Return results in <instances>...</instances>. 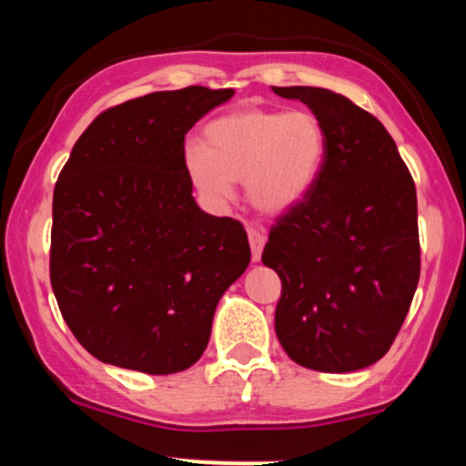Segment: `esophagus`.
<instances>
[{"label": "esophagus", "mask_w": 466, "mask_h": 466, "mask_svg": "<svg viewBox=\"0 0 466 466\" xmlns=\"http://www.w3.org/2000/svg\"><path fill=\"white\" fill-rule=\"evenodd\" d=\"M248 238H249V248H251V260H254V263H258L260 254H263L267 237L260 232V229L251 228V229H248Z\"/></svg>", "instance_id": "esophagus-1"}]
</instances>
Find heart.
Masks as SVG:
<instances>
[{"mask_svg": "<svg viewBox=\"0 0 466 466\" xmlns=\"http://www.w3.org/2000/svg\"><path fill=\"white\" fill-rule=\"evenodd\" d=\"M206 144L184 148V166L203 197L226 203L248 184L258 210L285 212L311 192L326 159V131L313 111L238 109L206 127Z\"/></svg>", "mask_w": 466, "mask_h": 466, "instance_id": "obj_1", "label": "heart"}]
</instances>
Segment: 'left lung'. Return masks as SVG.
<instances>
[{
    "label": "left lung",
    "mask_w": 466,
    "mask_h": 466,
    "mask_svg": "<svg viewBox=\"0 0 466 466\" xmlns=\"http://www.w3.org/2000/svg\"><path fill=\"white\" fill-rule=\"evenodd\" d=\"M271 89L311 106L326 131L322 173L263 251L282 280L276 335L309 370H360L390 350L419 285L414 179L386 127L346 96Z\"/></svg>",
    "instance_id": "left-lung-1"
}]
</instances>
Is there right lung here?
<instances>
[{"mask_svg":"<svg viewBox=\"0 0 466 466\" xmlns=\"http://www.w3.org/2000/svg\"><path fill=\"white\" fill-rule=\"evenodd\" d=\"M234 89L201 85L109 106L74 144L52 201L50 280L85 350L173 374L199 361L218 298L248 269L237 218L192 199L184 137Z\"/></svg>","mask_w":466,"mask_h":466,"instance_id":"1","label":"right lung"}]
</instances>
